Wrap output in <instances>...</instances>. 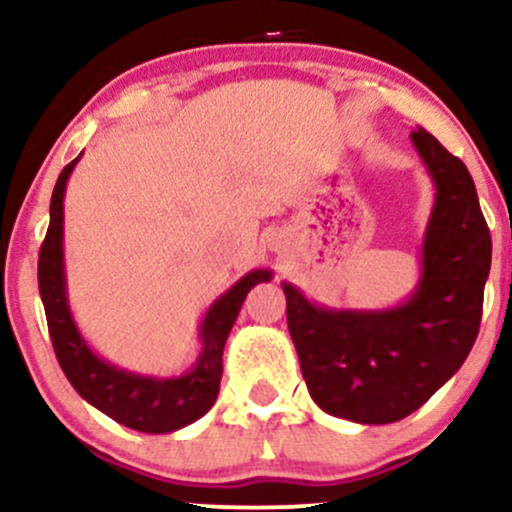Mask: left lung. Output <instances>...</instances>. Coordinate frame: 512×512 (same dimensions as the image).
Here are the masks:
<instances>
[{
	"label": "left lung",
	"mask_w": 512,
	"mask_h": 512,
	"mask_svg": "<svg viewBox=\"0 0 512 512\" xmlns=\"http://www.w3.org/2000/svg\"><path fill=\"white\" fill-rule=\"evenodd\" d=\"M411 142L436 185L419 286L390 310H327L284 284L286 322L310 397L356 424H392L460 370L479 334L491 233L477 187L426 129Z\"/></svg>",
	"instance_id": "8db88e82"
}]
</instances>
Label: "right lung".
I'll return each mask as SVG.
<instances>
[{"instance_id":"add662e5","label":"right lung","mask_w":512,"mask_h":512,"mask_svg":"<svg viewBox=\"0 0 512 512\" xmlns=\"http://www.w3.org/2000/svg\"><path fill=\"white\" fill-rule=\"evenodd\" d=\"M79 158L67 163L55 182L50 199V226L38 255V289L48 317V330L55 356L72 387L115 419L117 424L142 433H173L192 424L214 407L223 373V346L240 313L245 296L255 284L272 279L269 269H255L236 281L204 315L199 337L202 354L195 368L180 378H149L110 366L88 349L76 330L67 303L64 281V190Z\"/></svg>"}]
</instances>
